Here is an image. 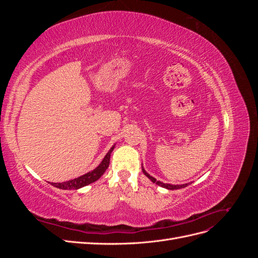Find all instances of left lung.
<instances>
[{
  "label": "left lung",
  "mask_w": 258,
  "mask_h": 258,
  "mask_svg": "<svg viewBox=\"0 0 258 258\" xmlns=\"http://www.w3.org/2000/svg\"><path fill=\"white\" fill-rule=\"evenodd\" d=\"M142 171H143V173L151 179V181L153 182V183H156L157 185H159V186H161V187H163V188H167V189H170V190H174V189H181V188H184V187H186V186H188L190 183H186V184H181V185H174V184H168V183H162V182H160V181H157V179H156L155 177H153L152 175H150L148 174L146 171L144 170V167L142 166Z\"/></svg>",
  "instance_id": "obj_1"
}]
</instances>
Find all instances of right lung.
Returning a JSON list of instances; mask_svg holds the SVG:
<instances>
[{
	"instance_id": "right-lung-1",
	"label": "right lung",
	"mask_w": 258,
	"mask_h": 258,
	"mask_svg": "<svg viewBox=\"0 0 258 258\" xmlns=\"http://www.w3.org/2000/svg\"><path fill=\"white\" fill-rule=\"evenodd\" d=\"M115 147V144L111 147V150L107 152V154L105 155V157L103 158V160L100 162V165L93 169L92 171L88 173H85L79 177L70 179V181L67 182H62V183H50L52 186L57 187V188L60 189H80L84 186H87L93 182L98 181V179L103 175V173L106 171V169L108 168V165H110V158H111V153L113 152Z\"/></svg>"
}]
</instances>
